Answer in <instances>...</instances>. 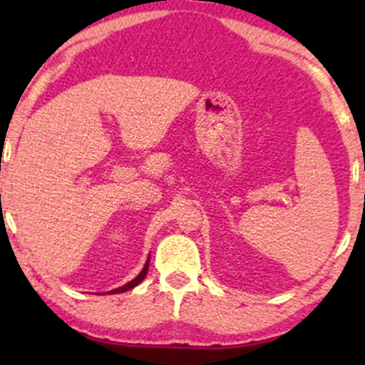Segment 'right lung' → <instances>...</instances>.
Masks as SVG:
<instances>
[{"instance_id":"obj_1","label":"right lung","mask_w":365,"mask_h":365,"mask_svg":"<svg viewBox=\"0 0 365 365\" xmlns=\"http://www.w3.org/2000/svg\"><path fill=\"white\" fill-rule=\"evenodd\" d=\"M148 269H149V259H148V262H145V266H144V269L140 271V274L137 276V278H133L132 282H128L127 284H123V287H120V288H115V290H111V292H108V293H121V292H127V290H132L133 287H137V284H139L142 279L145 278V274H148Z\"/></svg>"}]
</instances>
